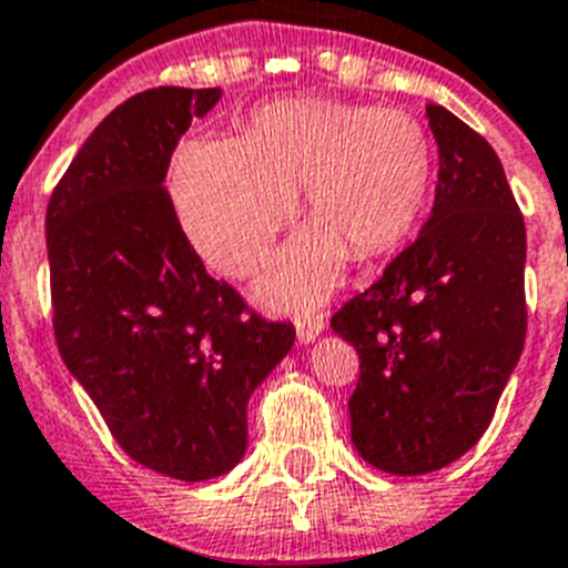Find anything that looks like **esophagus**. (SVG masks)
Segmentation results:
<instances>
[{"label":"esophagus","mask_w":568,"mask_h":568,"mask_svg":"<svg viewBox=\"0 0 568 568\" xmlns=\"http://www.w3.org/2000/svg\"><path fill=\"white\" fill-rule=\"evenodd\" d=\"M325 332V320L323 317H300L297 320V339L300 343H312L314 337Z\"/></svg>","instance_id":"34e87169"}]
</instances>
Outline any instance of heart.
<instances>
[{
	"instance_id": "b5f03b06",
	"label": "heart",
	"mask_w": 568,
	"mask_h": 568,
	"mask_svg": "<svg viewBox=\"0 0 568 568\" xmlns=\"http://www.w3.org/2000/svg\"><path fill=\"white\" fill-rule=\"evenodd\" d=\"M312 229L263 280L280 305H314L345 256L377 260L414 229L432 189V142L412 113L332 100L256 108L236 140H194L174 162V202L202 260L225 277L263 265L294 194Z\"/></svg>"
}]
</instances>
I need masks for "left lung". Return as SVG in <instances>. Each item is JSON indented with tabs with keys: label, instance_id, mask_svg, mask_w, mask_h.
<instances>
[{
	"label": "left lung",
	"instance_id": "left-lung-1",
	"mask_svg": "<svg viewBox=\"0 0 568 568\" xmlns=\"http://www.w3.org/2000/svg\"><path fill=\"white\" fill-rule=\"evenodd\" d=\"M440 171L434 209L383 277L332 317L357 348L352 440L388 475H428L475 446L526 339V225L495 148L426 108Z\"/></svg>",
	"mask_w": 568,
	"mask_h": 568
}]
</instances>
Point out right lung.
Here are the masks:
<instances>
[{
    "label": "right lung",
    "instance_id": "right-lung-1",
    "mask_svg": "<svg viewBox=\"0 0 568 568\" xmlns=\"http://www.w3.org/2000/svg\"><path fill=\"white\" fill-rule=\"evenodd\" d=\"M220 88H151L113 108L45 214L53 334L128 457L185 483L243 460L245 406L294 345L214 280L162 185Z\"/></svg>",
    "mask_w": 568,
    "mask_h": 568
}]
</instances>
